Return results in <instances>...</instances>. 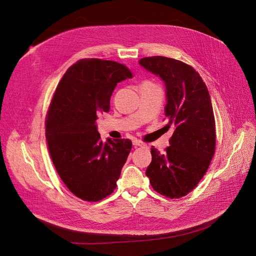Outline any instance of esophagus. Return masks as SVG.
<instances>
[{
	"instance_id": "esophagus-1",
	"label": "esophagus",
	"mask_w": 256,
	"mask_h": 256,
	"mask_svg": "<svg viewBox=\"0 0 256 256\" xmlns=\"http://www.w3.org/2000/svg\"><path fill=\"white\" fill-rule=\"evenodd\" d=\"M132 145H134V147H144V146H146L143 142H141V141H139V140H134V141H132Z\"/></svg>"
}]
</instances>
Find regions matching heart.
Instances as JSON below:
<instances>
[{
  "label": "heart",
  "instance_id": "1",
  "mask_svg": "<svg viewBox=\"0 0 256 256\" xmlns=\"http://www.w3.org/2000/svg\"><path fill=\"white\" fill-rule=\"evenodd\" d=\"M145 83H148V84H151V83H149V82H145Z\"/></svg>",
  "mask_w": 256,
  "mask_h": 256
}]
</instances>
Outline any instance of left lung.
Here are the masks:
<instances>
[{
  "label": "left lung",
  "mask_w": 256,
  "mask_h": 256,
  "mask_svg": "<svg viewBox=\"0 0 256 256\" xmlns=\"http://www.w3.org/2000/svg\"><path fill=\"white\" fill-rule=\"evenodd\" d=\"M139 64L164 80L166 126L175 128L164 153L152 146L146 176L156 192L179 198L196 188L214 156L216 132L210 94L200 74L181 60L158 56L143 58Z\"/></svg>",
  "instance_id": "8db88e82"
}]
</instances>
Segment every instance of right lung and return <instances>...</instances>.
I'll use <instances>...</instances> for the list:
<instances>
[{
  "label": "right lung",
  "mask_w": 256,
  "mask_h": 256,
  "mask_svg": "<svg viewBox=\"0 0 256 256\" xmlns=\"http://www.w3.org/2000/svg\"><path fill=\"white\" fill-rule=\"evenodd\" d=\"M132 78L113 60L83 58L66 70L54 94L45 120L47 146L58 174L77 198L98 202L116 188L132 149L128 139H107L96 130L100 112L110 109L118 82Z\"/></svg>",
  "instance_id": "right-lung-1"
}]
</instances>
